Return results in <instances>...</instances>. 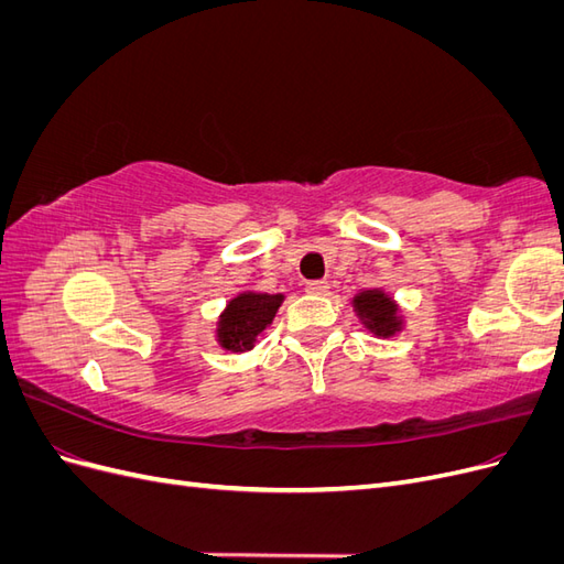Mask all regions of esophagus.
Segmentation results:
<instances>
[{
  "instance_id": "esophagus-1",
  "label": "esophagus",
  "mask_w": 564,
  "mask_h": 564,
  "mask_svg": "<svg viewBox=\"0 0 564 564\" xmlns=\"http://www.w3.org/2000/svg\"><path fill=\"white\" fill-rule=\"evenodd\" d=\"M305 292H308V294H317V296H324V294L329 292V284L324 282V280H317V282H308V284H305Z\"/></svg>"
}]
</instances>
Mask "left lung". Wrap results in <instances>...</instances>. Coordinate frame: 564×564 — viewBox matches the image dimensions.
Segmentation results:
<instances>
[{"instance_id":"8db88e82","label":"left lung","mask_w":564,"mask_h":564,"mask_svg":"<svg viewBox=\"0 0 564 564\" xmlns=\"http://www.w3.org/2000/svg\"><path fill=\"white\" fill-rule=\"evenodd\" d=\"M350 303L362 327L377 338H392L404 329V315L400 311V303L381 286L362 289V292L352 296Z\"/></svg>"}]
</instances>
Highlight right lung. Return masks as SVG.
Listing matches in <instances>:
<instances>
[{
  "mask_svg": "<svg viewBox=\"0 0 564 564\" xmlns=\"http://www.w3.org/2000/svg\"><path fill=\"white\" fill-rule=\"evenodd\" d=\"M284 294L240 292L232 296L216 319V344L228 352H249L259 336L270 327Z\"/></svg>",
  "mask_w": 564,
  "mask_h": 564,
  "instance_id": "obj_1",
  "label": "right lung"
}]
</instances>
